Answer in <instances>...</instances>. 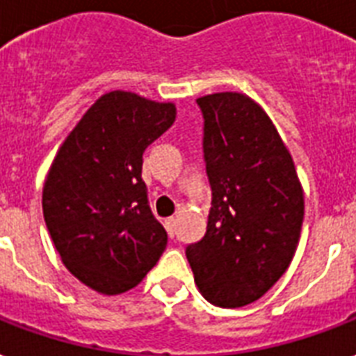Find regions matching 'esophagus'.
Returning <instances> with one entry per match:
<instances>
[{
    "label": "esophagus",
    "instance_id": "obj_1",
    "mask_svg": "<svg viewBox=\"0 0 356 356\" xmlns=\"http://www.w3.org/2000/svg\"><path fill=\"white\" fill-rule=\"evenodd\" d=\"M165 228H167V232H169L170 238H175V234H176V219H175V217H169V219L165 221Z\"/></svg>",
    "mask_w": 356,
    "mask_h": 356
}]
</instances>
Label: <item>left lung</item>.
I'll use <instances>...</instances> for the list:
<instances>
[{"instance_id": "1", "label": "left lung", "mask_w": 356, "mask_h": 356, "mask_svg": "<svg viewBox=\"0 0 356 356\" xmlns=\"http://www.w3.org/2000/svg\"><path fill=\"white\" fill-rule=\"evenodd\" d=\"M211 187L208 228L186 256L211 305L258 301L290 267L301 238L305 197L290 150L254 100L216 92L197 100Z\"/></svg>"}]
</instances>
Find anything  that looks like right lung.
<instances>
[{"label":"right lung","instance_id":"add662e5","mask_svg":"<svg viewBox=\"0 0 356 356\" xmlns=\"http://www.w3.org/2000/svg\"><path fill=\"white\" fill-rule=\"evenodd\" d=\"M175 104L111 90L60 145L44 181L42 211L74 277L98 293L131 290L158 264L167 232L154 217L143 152L172 126Z\"/></svg>","mask_w":356,"mask_h":356}]
</instances>
